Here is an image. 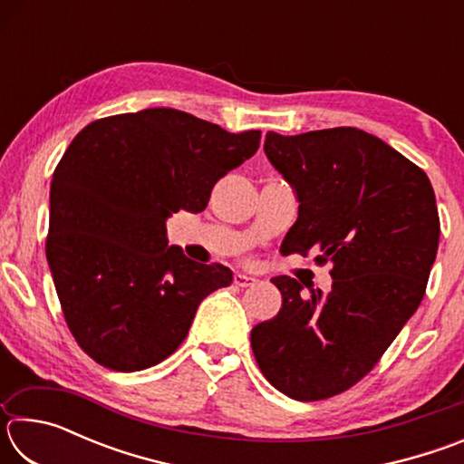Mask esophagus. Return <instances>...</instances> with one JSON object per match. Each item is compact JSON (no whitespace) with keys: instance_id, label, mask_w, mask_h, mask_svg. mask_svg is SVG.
<instances>
[{"instance_id":"obj_1","label":"esophagus","mask_w":464,"mask_h":464,"mask_svg":"<svg viewBox=\"0 0 464 464\" xmlns=\"http://www.w3.org/2000/svg\"><path fill=\"white\" fill-rule=\"evenodd\" d=\"M233 282H235V286L246 288V286H254L257 280H256L254 276H247V274H235V276H233Z\"/></svg>"}]
</instances>
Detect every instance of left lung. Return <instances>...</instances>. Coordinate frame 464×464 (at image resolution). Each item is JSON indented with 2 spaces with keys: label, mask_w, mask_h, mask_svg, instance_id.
<instances>
[{
  "label": "left lung",
  "mask_w": 464,
  "mask_h": 464,
  "mask_svg": "<svg viewBox=\"0 0 464 464\" xmlns=\"http://www.w3.org/2000/svg\"><path fill=\"white\" fill-rule=\"evenodd\" d=\"M264 149L298 198L282 254L313 251L334 285L303 293L295 278H272L282 309L251 329V350L272 387L321 401L362 381L420 307L440 239L434 188L360 129L270 130Z\"/></svg>",
  "instance_id": "8db88e82"
}]
</instances>
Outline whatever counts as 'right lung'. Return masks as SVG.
Instances as JSON below:
<instances>
[{
  "mask_svg": "<svg viewBox=\"0 0 464 464\" xmlns=\"http://www.w3.org/2000/svg\"><path fill=\"white\" fill-rule=\"evenodd\" d=\"M260 137L174 108L106 116L77 132L53 174L46 260L69 332L100 366L160 364L186 340L202 298L231 285L225 266L168 247L166 218L207 208Z\"/></svg>",
  "mask_w": 464,
  "mask_h": 464,
  "instance_id": "1",
  "label": "right lung"
}]
</instances>
